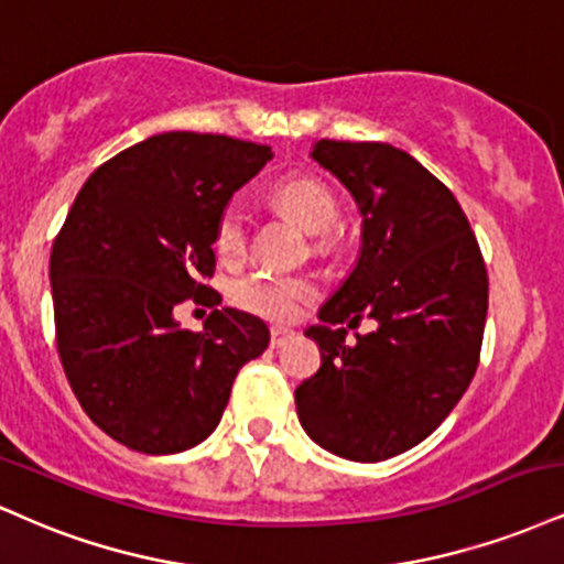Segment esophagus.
Listing matches in <instances>:
<instances>
[{
    "label": "esophagus",
    "instance_id": "34e87169",
    "mask_svg": "<svg viewBox=\"0 0 564 564\" xmlns=\"http://www.w3.org/2000/svg\"><path fill=\"white\" fill-rule=\"evenodd\" d=\"M291 336H294V330L286 328V325H275V328H270V347H283Z\"/></svg>",
    "mask_w": 564,
    "mask_h": 564
}]
</instances>
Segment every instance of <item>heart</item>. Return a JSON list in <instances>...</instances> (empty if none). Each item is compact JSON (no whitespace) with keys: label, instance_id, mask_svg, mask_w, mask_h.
<instances>
[{"label":"heart","instance_id":"b5f03b06","mask_svg":"<svg viewBox=\"0 0 564 564\" xmlns=\"http://www.w3.org/2000/svg\"><path fill=\"white\" fill-rule=\"evenodd\" d=\"M275 202L294 217L300 226L312 236H328L338 228V205L325 183L315 178H291L275 188ZM249 236V220L241 205H228L217 217L215 226V249L223 260H234L243 252ZM315 294L312 281L302 275H281L257 270L239 278L230 286V300L236 307L252 312V315L268 317V321H291Z\"/></svg>","mask_w":564,"mask_h":564}]
</instances>
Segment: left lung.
Returning a JSON list of instances; mask_svg holds the SVG:
<instances>
[{
  "instance_id": "obj_1",
  "label": "left lung",
  "mask_w": 564,
  "mask_h": 564,
  "mask_svg": "<svg viewBox=\"0 0 564 564\" xmlns=\"http://www.w3.org/2000/svg\"><path fill=\"white\" fill-rule=\"evenodd\" d=\"M312 160L355 196L362 247L304 330L323 362L294 391L296 415L330 454L381 463L429 438L476 376L486 264L454 194L402 149L321 139ZM362 314L379 330L349 348L340 325Z\"/></svg>"
}]
</instances>
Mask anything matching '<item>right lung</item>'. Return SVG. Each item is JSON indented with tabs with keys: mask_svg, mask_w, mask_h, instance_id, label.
I'll return each instance as SVG.
<instances>
[{
	"mask_svg": "<svg viewBox=\"0 0 564 564\" xmlns=\"http://www.w3.org/2000/svg\"><path fill=\"white\" fill-rule=\"evenodd\" d=\"M270 147L173 131L97 167L52 243L57 355L84 412L133 452L175 454L220 423L236 372L268 349L260 317L223 307L215 226ZM215 306L183 332L172 307Z\"/></svg>",
	"mask_w": 564,
	"mask_h": 564,
	"instance_id": "obj_1",
	"label": "right lung"
}]
</instances>
